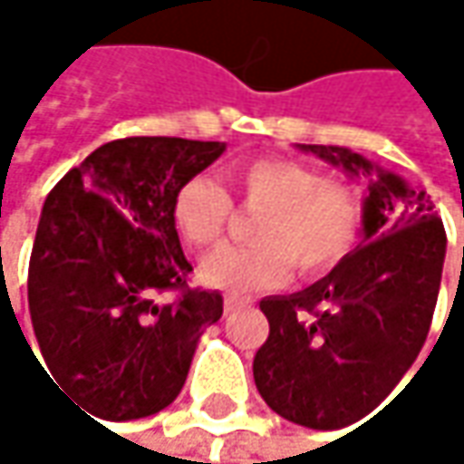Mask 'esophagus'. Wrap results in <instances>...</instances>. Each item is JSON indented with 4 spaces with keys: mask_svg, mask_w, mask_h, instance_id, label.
<instances>
[{
    "mask_svg": "<svg viewBox=\"0 0 464 464\" xmlns=\"http://www.w3.org/2000/svg\"><path fill=\"white\" fill-rule=\"evenodd\" d=\"M244 306H249V301H244V298H233V295L226 298V312H228V314H231V312H238V309H244Z\"/></svg>",
    "mask_w": 464,
    "mask_h": 464,
    "instance_id": "obj_1",
    "label": "esophagus"
}]
</instances>
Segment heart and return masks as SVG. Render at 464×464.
<instances>
[{"label": "heart", "mask_w": 464, "mask_h": 464, "mask_svg": "<svg viewBox=\"0 0 464 464\" xmlns=\"http://www.w3.org/2000/svg\"><path fill=\"white\" fill-rule=\"evenodd\" d=\"M244 204L271 209L255 241L263 246H228L198 268L204 285L228 293H257L287 285L293 263L301 274L333 268L357 241L362 207L357 196L312 166L260 158L236 169ZM171 220L185 244L209 249L223 241L231 220V198L209 174L179 185L171 201Z\"/></svg>", "instance_id": "1"}]
</instances>
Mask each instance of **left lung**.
<instances>
[{
	"mask_svg": "<svg viewBox=\"0 0 464 464\" xmlns=\"http://www.w3.org/2000/svg\"><path fill=\"white\" fill-rule=\"evenodd\" d=\"M362 179V241L320 282L268 295L252 373L271 411L312 430L371 414L406 376L432 323L446 231L424 190L349 147L298 144Z\"/></svg>",
	"mask_w": 464,
	"mask_h": 464,
	"instance_id": "8db88e82",
	"label": "left lung"
}]
</instances>
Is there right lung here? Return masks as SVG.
Instances as JSON below:
<instances>
[{"instance_id":"1","label":"right lung","mask_w":464,"mask_h":464,"mask_svg":"<svg viewBox=\"0 0 464 464\" xmlns=\"http://www.w3.org/2000/svg\"><path fill=\"white\" fill-rule=\"evenodd\" d=\"M226 141L129 137L102 144L47 193L29 260V312L47 371L88 414L129 421L182 390L218 290H188L171 220L182 182ZM182 289L177 302L157 295Z\"/></svg>"}]
</instances>
